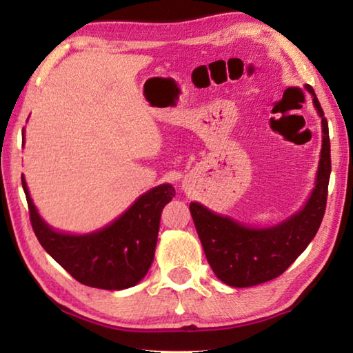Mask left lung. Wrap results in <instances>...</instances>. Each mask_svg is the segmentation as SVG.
Returning <instances> with one entry per match:
<instances>
[{
  "instance_id": "obj_1",
  "label": "left lung",
  "mask_w": 353,
  "mask_h": 353,
  "mask_svg": "<svg viewBox=\"0 0 353 353\" xmlns=\"http://www.w3.org/2000/svg\"><path fill=\"white\" fill-rule=\"evenodd\" d=\"M307 90L312 93L322 121V149L316 187L301 212L274 227L254 229L213 213L198 202L190 204L191 216L213 272L234 288L270 282L283 274L307 249L324 218L332 171L330 137L314 90L310 85Z\"/></svg>"
}]
</instances>
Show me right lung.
<instances>
[{
	"label": "right lung",
	"mask_w": 353,
	"mask_h": 353,
	"mask_svg": "<svg viewBox=\"0 0 353 353\" xmlns=\"http://www.w3.org/2000/svg\"><path fill=\"white\" fill-rule=\"evenodd\" d=\"M21 185L41 248L77 282L99 290H126L146 276L154 260L162 210L176 196L172 185H159L110 225L93 234L70 235L51 229L40 218L23 176Z\"/></svg>",
	"instance_id": "right-lung-1"
}]
</instances>
